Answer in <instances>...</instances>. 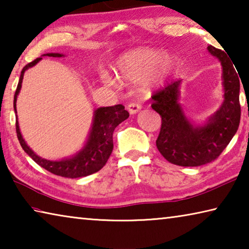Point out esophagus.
Masks as SVG:
<instances>
[{
    "label": "esophagus",
    "instance_id": "1",
    "mask_svg": "<svg viewBox=\"0 0 249 249\" xmlns=\"http://www.w3.org/2000/svg\"><path fill=\"white\" fill-rule=\"evenodd\" d=\"M127 108H128V112L130 113V114H136L138 111H141L142 105L136 103V102H132L127 105Z\"/></svg>",
    "mask_w": 249,
    "mask_h": 249
}]
</instances>
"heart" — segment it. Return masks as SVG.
Returning a JSON list of instances; mask_svg holds the SVG:
<instances>
[{"label":"heart","mask_w":249,"mask_h":249,"mask_svg":"<svg viewBox=\"0 0 249 249\" xmlns=\"http://www.w3.org/2000/svg\"><path fill=\"white\" fill-rule=\"evenodd\" d=\"M171 67V58L160 50L140 48L122 54L114 64V73L123 82L144 80L145 87L150 89L165 80ZM102 79L108 86H120L119 79L117 80L107 72L102 73Z\"/></svg>","instance_id":"1"}]
</instances>
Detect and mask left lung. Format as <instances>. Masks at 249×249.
Here are the masks:
<instances>
[{"label": "left lung", "instance_id": "obj_1", "mask_svg": "<svg viewBox=\"0 0 249 249\" xmlns=\"http://www.w3.org/2000/svg\"><path fill=\"white\" fill-rule=\"evenodd\" d=\"M221 61L224 102L204 126H193L180 103V80L151 95V107L161 116V128L156 145L163 157L174 165L197 167L215 160L230 144L241 121L239 78L231 59L221 49L208 46Z\"/></svg>", "mask_w": 249, "mask_h": 249}]
</instances>
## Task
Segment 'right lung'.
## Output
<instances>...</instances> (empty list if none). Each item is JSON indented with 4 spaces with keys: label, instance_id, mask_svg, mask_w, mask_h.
I'll list each match as a JSON object with an SVG mask.
<instances>
[{
    "label": "right lung",
    "instance_id": "obj_1",
    "mask_svg": "<svg viewBox=\"0 0 249 249\" xmlns=\"http://www.w3.org/2000/svg\"><path fill=\"white\" fill-rule=\"evenodd\" d=\"M43 56L49 57H62L61 53H46ZM41 58H37L35 60L29 62L24 67L22 72H20L19 81L16 88L14 95V109L16 113V99L19 93L20 88H22L24 72L28 68L35 66ZM129 116V113L126 111L122 104L114 105V107H100L94 112V119L92 128L89 135V138L84 145L83 148L79 153L71 158L62 159L59 161L53 160H47L40 158L34 151L29 148L24 138L20 134L18 121L16 120V134L25 153L31 157L37 165L45 168L52 174L65 178H80V177H86L94 174L99 171L101 168L107 163V159L112 154L113 150V132L115 127L122 122L125 121Z\"/></svg>",
    "mask_w": 249,
    "mask_h": 249
}]
</instances>
